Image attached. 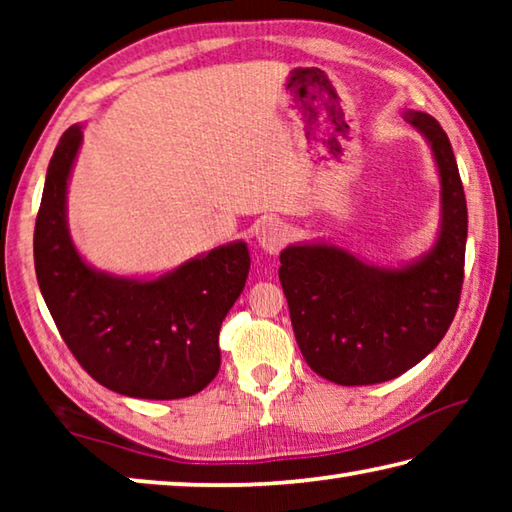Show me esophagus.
Masks as SVG:
<instances>
[{"mask_svg": "<svg viewBox=\"0 0 512 512\" xmlns=\"http://www.w3.org/2000/svg\"><path fill=\"white\" fill-rule=\"evenodd\" d=\"M287 225L280 221H266L257 232V244L268 255H277L287 244Z\"/></svg>", "mask_w": 512, "mask_h": 512, "instance_id": "esophagus-1", "label": "esophagus"}]
</instances>
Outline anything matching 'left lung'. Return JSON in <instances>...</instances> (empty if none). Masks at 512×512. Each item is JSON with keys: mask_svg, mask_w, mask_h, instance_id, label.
<instances>
[{"mask_svg": "<svg viewBox=\"0 0 512 512\" xmlns=\"http://www.w3.org/2000/svg\"><path fill=\"white\" fill-rule=\"evenodd\" d=\"M429 144L440 180L433 244L402 264L370 262L334 241L289 244L280 282L309 368L341 386L400 377L443 341L463 287L467 205L452 144L427 112H402Z\"/></svg>", "mask_w": 512, "mask_h": 512, "instance_id": "left-lung-1", "label": "left lung"}]
</instances>
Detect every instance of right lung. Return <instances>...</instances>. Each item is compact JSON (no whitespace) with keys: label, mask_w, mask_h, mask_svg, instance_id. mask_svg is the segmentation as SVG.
Listing matches in <instances>:
<instances>
[{"label":"right lung","mask_w":512,"mask_h":512,"mask_svg":"<svg viewBox=\"0 0 512 512\" xmlns=\"http://www.w3.org/2000/svg\"><path fill=\"white\" fill-rule=\"evenodd\" d=\"M83 144L69 126L51 155L33 232L40 293L88 375L137 400L201 393L221 366L219 332L246 287V241H230L160 275L101 271L76 248L67 189Z\"/></svg>","instance_id":"1"}]
</instances>
